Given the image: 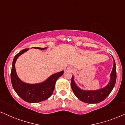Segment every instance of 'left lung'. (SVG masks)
I'll list each match as a JSON object with an SVG mask.
<instances>
[{
    "label": "left lung",
    "instance_id": "8db88e82",
    "mask_svg": "<svg viewBox=\"0 0 125 125\" xmlns=\"http://www.w3.org/2000/svg\"><path fill=\"white\" fill-rule=\"evenodd\" d=\"M113 61V66L112 71L110 74V82L106 86L102 89L96 90H84L81 89L76 84L73 79V76H72L71 79V87L74 95L81 101L87 104H97L105 99L110 94L116 83V71L114 59Z\"/></svg>",
    "mask_w": 125,
    "mask_h": 125
}]
</instances>
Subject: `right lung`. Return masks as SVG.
<instances>
[{
  "instance_id": "1",
  "label": "right lung",
  "mask_w": 125,
  "mask_h": 125,
  "mask_svg": "<svg viewBox=\"0 0 125 125\" xmlns=\"http://www.w3.org/2000/svg\"><path fill=\"white\" fill-rule=\"evenodd\" d=\"M33 48L44 50V48L34 47ZM25 49L19 52L15 56L12 63L10 78L12 86L15 91L20 97L27 102L38 103L43 101L51 97L55 87V83L58 79L63 74V71L54 73L51 76L43 82L36 84H29L23 82L19 78L15 70V63L20 55L28 51Z\"/></svg>"
}]
</instances>
